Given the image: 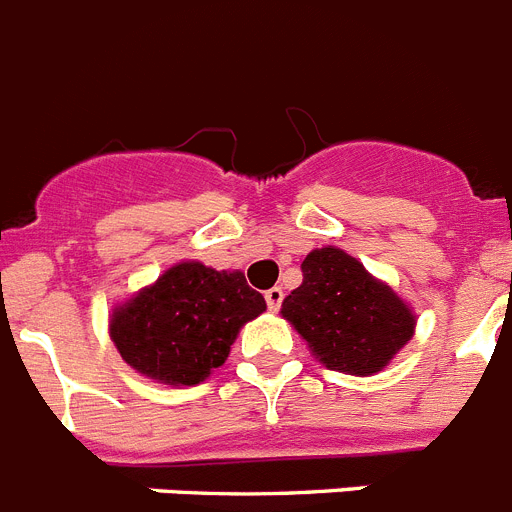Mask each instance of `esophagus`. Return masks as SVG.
Wrapping results in <instances>:
<instances>
[{
  "label": "esophagus",
  "mask_w": 512,
  "mask_h": 512,
  "mask_svg": "<svg viewBox=\"0 0 512 512\" xmlns=\"http://www.w3.org/2000/svg\"><path fill=\"white\" fill-rule=\"evenodd\" d=\"M264 300H266V305H269V310L277 312L279 307H282V300H284L282 287H271V289H266V292H264Z\"/></svg>",
  "instance_id": "1"
}]
</instances>
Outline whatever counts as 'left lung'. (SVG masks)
Returning a JSON list of instances; mask_svg holds the SVG:
<instances>
[{
	"label": "left lung",
	"instance_id": "left-lung-1",
	"mask_svg": "<svg viewBox=\"0 0 512 512\" xmlns=\"http://www.w3.org/2000/svg\"><path fill=\"white\" fill-rule=\"evenodd\" d=\"M282 315L328 369L356 377L390 364L415 328L410 307L338 248L307 253Z\"/></svg>",
	"mask_w": 512,
	"mask_h": 512
}]
</instances>
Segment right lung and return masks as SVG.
<instances>
[{"label": "right lung", "instance_id": "obj_1", "mask_svg": "<svg viewBox=\"0 0 512 512\" xmlns=\"http://www.w3.org/2000/svg\"><path fill=\"white\" fill-rule=\"evenodd\" d=\"M266 310L241 271L187 261L117 307L110 333L133 369L164 384H200L223 366L238 330Z\"/></svg>", "mask_w": 512, "mask_h": 512}]
</instances>
